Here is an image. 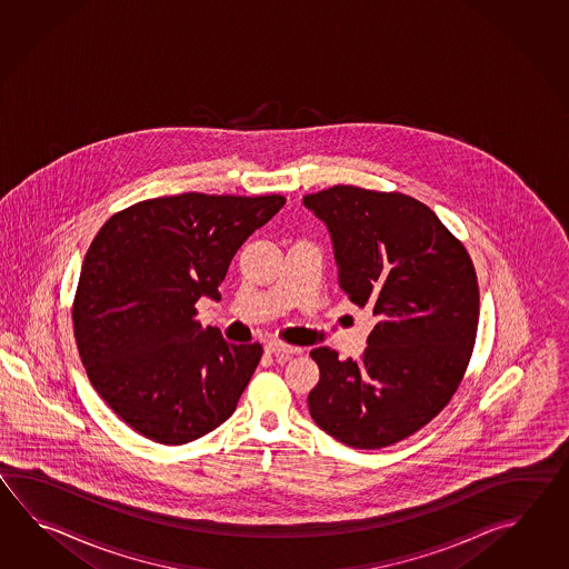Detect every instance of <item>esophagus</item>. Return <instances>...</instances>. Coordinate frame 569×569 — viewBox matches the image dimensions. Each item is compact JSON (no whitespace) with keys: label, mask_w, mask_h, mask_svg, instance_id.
Instances as JSON below:
<instances>
[{"label":"esophagus","mask_w":569,"mask_h":569,"mask_svg":"<svg viewBox=\"0 0 569 569\" xmlns=\"http://www.w3.org/2000/svg\"><path fill=\"white\" fill-rule=\"evenodd\" d=\"M267 351L268 353H272V356H277V358H289V356L301 353V348L287 346V343H282V341H268Z\"/></svg>","instance_id":"esophagus-1"}]
</instances>
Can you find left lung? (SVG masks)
Masks as SVG:
<instances>
[{
    "label": "left lung",
    "instance_id": "obj_1",
    "mask_svg": "<svg viewBox=\"0 0 569 569\" xmlns=\"http://www.w3.org/2000/svg\"><path fill=\"white\" fill-rule=\"evenodd\" d=\"M302 206L326 223L339 289L376 317L358 362L311 351L321 378L309 412L350 448H387L429 423L458 390L480 313L472 260L407 194L336 184L305 194Z\"/></svg>",
    "mask_w": 569,
    "mask_h": 569
}]
</instances>
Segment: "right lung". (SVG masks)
Instances as JSON below:
<instances>
[{"label":"right lung","instance_id":"right-lung-1","mask_svg":"<svg viewBox=\"0 0 569 569\" xmlns=\"http://www.w3.org/2000/svg\"><path fill=\"white\" fill-rule=\"evenodd\" d=\"M284 197H157L106 221L74 295V338L99 397L133 431L182 446L228 421L262 358L193 317Z\"/></svg>","mask_w":569,"mask_h":569}]
</instances>
